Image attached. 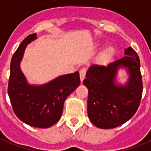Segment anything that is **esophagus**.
<instances>
[{
	"label": "esophagus",
	"mask_w": 151,
	"mask_h": 151,
	"mask_svg": "<svg viewBox=\"0 0 151 151\" xmlns=\"http://www.w3.org/2000/svg\"><path fill=\"white\" fill-rule=\"evenodd\" d=\"M86 68H83L79 71V76H80L81 82H83L84 80L85 77H86Z\"/></svg>",
	"instance_id": "esophagus-1"
}]
</instances>
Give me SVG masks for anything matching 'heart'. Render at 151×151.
Here are the masks:
<instances>
[{"label":"heart","instance_id":"b5f03b06","mask_svg":"<svg viewBox=\"0 0 151 151\" xmlns=\"http://www.w3.org/2000/svg\"><path fill=\"white\" fill-rule=\"evenodd\" d=\"M113 52H114V49H113V47H108V48H106L105 50L101 53L100 56H99L100 62H103V63H106V62H108L112 58Z\"/></svg>","mask_w":151,"mask_h":151}]
</instances>
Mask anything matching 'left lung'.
<instances>
[{
	"label": "left lung",
	"instance_id": "left-lung-1",
	"mask_svg": "<svg viewBox=\"0 0 151 151\" xmlns=\"http://www.w3.org/2000/svg\"><path fill=\"white\" fill-rule=\"evenodd\" d=\"M124 55L106 66L91 65L83 80L89 91L88 116L96 127H117L128 121L140 106L143 93L140 58L131 47L126 48ZM120 68H126L129 74L124 85L115 83Z\"/></svg>",
	"mask_w": 151,
	"mask_h": 151
}]
</instances>
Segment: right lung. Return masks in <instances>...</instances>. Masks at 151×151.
Instances as JSON below:
<instances>
[{"label": "right lung", "instance_id": "add662e5", "mask_svg": "<svg viewBox=\"0 0 151 151\" xmlns=\"http://www.w3.org/2000/svg\"><path fill=\"white\" fill-rule=\"evenodd\" d=\"M36 38V33L29 35L12 56L7 92L14 112L22 122L34 127L48 128L59 120L65 100L80 85V78L76 72L41 86L29 84L20 63L27 45Z\"/></svg>", "mask_w": 151, "mask_h": 151}]
</instances>
